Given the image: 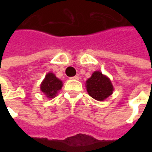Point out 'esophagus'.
Instances as JSON below:
<instances>
[{"instance_id":"esophagus-1","label":"esophagus","mask_w":152,"mask_h":152,"mask_svg":"<svg viewBox=\"0 0 152 152\" xmlns=\"http://www.w3.org/2000/svg\"><path fill=\"white\" fill-rule=\"evenodd\" d=\"M71 79H73V80H79V76H73V77H72Z\"/></svg>"}]
</instances>
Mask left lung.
Returning <instances> with one entry per match:
<instances>
[{
    "instance_id": "obj_1",
    "label": "left lung",
    "mask_w": 152,
    "mask_h": 152,
    "mask_svg": "<svg viewBox=\"0 0 152 152\" xmlns=\"http://www.w3.org/2000/svg\"><path fill=\"white\" fill-rule=\"evenodd\" d=\"M86 87L89 95L98 101H104L114 90L111 80L99 71H95L86 80Z\"/></svg>"
}]
</instances>
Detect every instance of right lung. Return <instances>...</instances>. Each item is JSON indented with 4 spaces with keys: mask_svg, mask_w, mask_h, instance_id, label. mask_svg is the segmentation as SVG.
Returning <instances> with one entry per match:
<instances>
[{
    "mask_svg": "<svg viewBox=\"0 0 152 152\" xmlns=\"http://www.w3.org/2000/svg\"><path fill=\"white\" fill-rule=\"evenodd\" d=\"M63 87V81L57 78L53 72H49L45 75V79L40 84V90L48 99H53L58 94V92Z\"/></svg>",
    "mask_w": 152,
    "mask_h": 152,
    "instance_id": "obj_1",
    "label": "right lung"
}]
</instances>
